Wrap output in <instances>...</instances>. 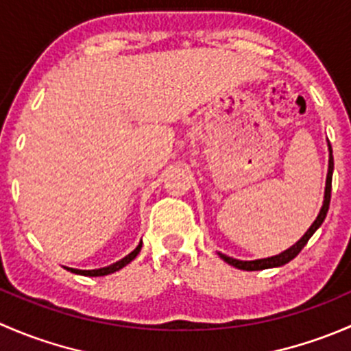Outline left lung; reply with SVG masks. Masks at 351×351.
I'll return each mask as SVG.
<instances>
[{"label": "left lung", "instance_id": "left-lung-1", "mask_svg": "<svg viewBox=\"0 0 351 351\" xmlns=\"http://www.w3.org/2000/svg\"><path fill=\"white\" fill-rule=\"evenodd\" d=\"M328 147H329V165H328V176H326V189H324V202H323V207H321L319 214H317L316 221L313 222V226H311L309 229H307L306 234L302 236V238L299 239L293 246H290L289 250L282 251L280 254H275V256H270V258H261V260H253V261H243V260H236V258H231V256H226V254L219 253V256L222 258V260L226 261V263L232 265V267L239 268V270H246V271H254V270H265V268H275V267H282V265L289 263L290 260H293V258L297 256V254L300 253V250H302L304 246H306L307 241L311 239V236L314 234V232L319 229V226L323 224L324 219H326V214H328V208H329V200H331V178H332V151H331V146H329L328 143Z\"/></svg>", "mask_w": 351, "mask_h": 351}]
</instances>
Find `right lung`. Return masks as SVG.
<instances>
[{
	"mask_svg": "<svg viewBox=\"0 0 351 351\" xmlns=\"http://www.w3.org/2000/svg\"><path fill=\"white\" fill-rule=\"evenodd\" d=\"M141 247H143V241L137 244L136 250L132 251V253L127 254L125 258H122V260H119L117 263L113 265H108V267H104V268H98V270H77V268H67V270L71 271V274H76V275H84V277H104V275H110V274H115V271H119L120 268H123L125 265H129L130 261L134 260V258L139 254Z\"/></svg>",
	"mask_w": 351,
	"mask_h": 351,
	"instance_id": "obj_1",
	"label": "right lung"
}]
</instances>
